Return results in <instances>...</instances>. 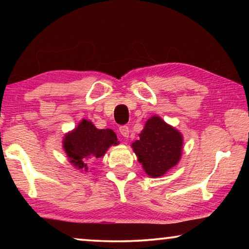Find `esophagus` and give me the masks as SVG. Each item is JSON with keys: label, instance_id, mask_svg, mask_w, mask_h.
<instances>
[{"label": "esophagus", "instance_id": "obj_1", "mask_svg": "<svg viewBox=\"0 0 249 249\" xmlns=\"http://www.w3.org/2000/svg\"><path fill=\"white\" fill-rule=\"evenodd\" d=\"M119 131H120L122 137H128V136H129V127H128V125H121V127L119 128Z\"/></svg>", "mask_w": 249, "mask_h": 249}]
</instances>
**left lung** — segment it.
Returning <instances> with one entry per match:
<instances>
[{
	"mask_svg": "<svg viewBox=\"0 0 249 249\" xmlns=\"http://www.w3.org/2000/svg\"><path fill=\"white\" fill-rule=\"evenodd\" d=\"M182 144V135L175 127L153 115L146 121L138 141L131 146L147 176L159 178L178 164Z\"/></svg>",
	"mask_w": 249,
	"mask_h": 249,
	"instance_id": "8db88e82",
	"label": "left lung"
}]
</instances>
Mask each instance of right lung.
<instances>
[{
	"label": "right lung",
	"instance_id": "obj_1",
	"mask_svg": "<svg viewBox=\"0 0 249 249\" xmlns=\"http://www.w3.org/2000/svg\"><path fill=\"white\" fill-rule=\"evenodd\" d=\"M118 144L113 130L97 129L93 122L85 119L63 138V149L70 163L81 171H87L89 160L102 158L110 146Z\"/></svg>",
	"mask_w": 249,
	"mask_h": 249
}]
</instances>
